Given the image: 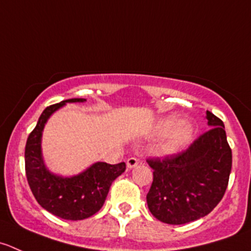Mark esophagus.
<instances>
[{
    "label": "esophagus",
    "mask_w": 251,
    "mask_h": 251,
    "mask_svg": "<svg viewBox=\"0 0 251 251\" xmlns=\"http://www.w3.org/2000/svg\"><path fill=\"white\" fill-rule=\"evenodd\" d=\"M140 163H141V160L137 159L136 157H130L127 159V162H126V164H127L128 169H131V168H135L136 165H138Z\"/></svg>",
    "instance_id": "34e87169"
}]
</instances>
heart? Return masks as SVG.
I'll return each instance as SVG.
<instances>
[{"label": "heart", "mask_w": 251, "mask_h": 251, "mask_svg": "<svg viewBox=\"0 0 251 251\" xmlns=\"http://www.w3.org/2000/svg\"><path fill=\"white\" fill-rule=\"evenodd\" d=\"M154 133L163 136L158 145V151L162 153H172L190 140L193 126L186 120H177L175 116H168L155 126Z\"/></svg>", "instance_id": "heart-1"}]
</instances>
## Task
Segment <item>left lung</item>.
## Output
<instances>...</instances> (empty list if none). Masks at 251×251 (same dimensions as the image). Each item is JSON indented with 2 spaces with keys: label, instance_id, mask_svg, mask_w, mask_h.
I'll list each match as a JSON object with an SVG mask.
<instances>
[{
  "label": "left lung",
  "instance_id": "left-lung-1",
  "mask_svg": "<svg viewBox=\"0 0 251 251\" xmlns=\"http://www.w3.org/2000/svg\"><path fill=\"white\" fill-rule=\"evenodd\" d=\"M211 128L185 151L148 158L153 181L147 194L151 213L168 225H185L211 212L227 190L232 150L220 118L206 111Z\"/></svg>",
  "mask_w": 251,
  "mask_h": 251
}]
</instances>
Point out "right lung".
<instances>
[{"label":"right lung","instance_id":"1","mask_svg":"<svg viewBox=\"0 0 251 251\" xmlns=\"http://www.w3.org/2000/svg\"><path fill=\"white\" fill-rule=\"evenodd\" d=\"M74 98L48 106L29 133L25 145V175L39 205L52 215L70 221L88 218L98 212L105 201L110 185L126 169L124 162L108 164L98 162L86 172L72 177L53 175L46 169L41 157V132L51 114L66 103L84 101Z\"/></svg>","mask_w":251,"mask_h":251}]
</instances>
